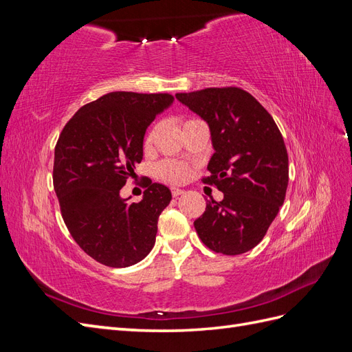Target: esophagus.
<instances>
[{"instance_id":"1","label":"esophagus","mask_w":352,"mask_h":352,"mask_svg":"<svg viewBox=\"0 0 352 352\" xmlns=\"http://www.w3.org/2000/svg\"><path fill=\"white\" fill-rule=\"evenodd\" d=\"M182 194H185V190H184V189L172 188V195H173V197H179V195H182Z\"/></svg>"}]
</instances>
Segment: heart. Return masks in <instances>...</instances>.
I'll use <instances>...</instances> for the list:
<instances>
[{
	"mask_svg": "<svg viewBox=\"0 0 352 352\" xmlns=\"http://www.w3.org/2000/svg\"><path fill=\"white\" fill-rule=\"evenodd\" d=\"M145 141L146 144L151 141V133L146 136ZM157 173L160 177L167 180V182H182L188 175V168L176 162H163L162 164H158Z\"/></svg>",
	"mask_w": 352,
	"mask_h": 352,
	"instance_id": "1",
	"label": "heart"
}]
</instances>
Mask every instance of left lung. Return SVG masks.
Segmentation results:
<instances>
[{"label":"left lung","instance_id":"8db88e82","mask_svg":"<svg viewBox=\"0 0 352 352\" xmlns=\"http://www.w3.org/2000/svg\"><path fill=\"white\" fill-rule=\"evenodd\" d=\"M184 105L206 120L214 154L204 182L216 185L223 199H207L194 221L199 239L212 251L238 255L264 238L283 206L289 164L273 117L241 88H207L176 94Z\"/></svg>","mask_w":352,"mask_h":352}]
</instances>
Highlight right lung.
<instances>
[{"label": "right lung", "instance_id": "add662e5", "mask_svg": "<svg viewBox=\"0 0 352 352\" xmlns=\"http://www.w3.org/2000/svg\"><path fill=\"white\" fill-rule=\"evenodd\" d=\"M173 100L170 94H105L79 109L60 133L52 180L63 220L79 247L109 267L140 263L155 243L170 189L150 180L140 202H127L120 189L141 163L146 127Z\"/></svg>", "mask_w": 352, "mask_h": 352}]
</instances>
